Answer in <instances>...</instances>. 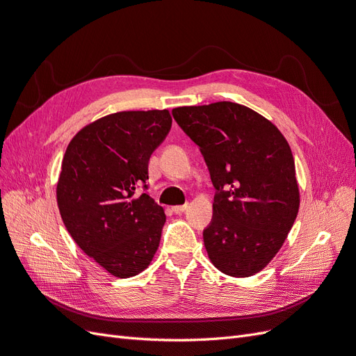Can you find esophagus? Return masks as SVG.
<instances>
[{
    "label": "esophagus",
    "mask_w": 356,
    "mask_h": 356,
    "mask_svg": "<svg viewBox=\"0 0 356 356\" xmlns=\"http://www.w3.org/2000/svg\"><path fill=\"white\" fill-rule=\"evenodd\" d=\"M188 209V204H182V206H174L172 207V211L175 213V215H181V213H184Z\"/></svg>",
    "instance_id": "34e87169"
}]
</instances>
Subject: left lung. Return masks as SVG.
I'll return each instance as SVG.
<instances>
[{
  "mask_svg": "<svg viewBox=\"0 0 356 356\" xmlns=\"http://www.w3.org/2000/svg\"><path fill=\"white\" fill-rule=\"evenodd\" d=\"M172 115L200 147L216 190L203 231L210 261L234 277L259 273L285 243L300 209L286 138L260 113L234 102L181 106Z\"/></svg>",
  "mask_w": 356,
  "mask_h": 356,
  "instance_id": "8db88e82",
  "label": "left lung"
}]
</instances>
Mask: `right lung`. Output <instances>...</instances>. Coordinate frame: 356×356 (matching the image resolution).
Listing matches in <instances>:
<instances>
[{
  "instance_id": "obj_1",
  "label": "right lung",
  "mask_w": 356,
  "mask_h": 356,
  "mask_svg": "<svg viewBox=\"0 0 356 356\" xmlns=\"http://www.w3.org/2000/svg\"><path fill=\"white\" fill-rule=\"evenodd\" d=\"M172 118L162 111L111 113L80 130L65 150L56 186L63 222L76 244L115 277L150 264L166 220L146 193L152 153ZM145 193L137 197L135 190Z\"/></svg>"
}]
</instances>
